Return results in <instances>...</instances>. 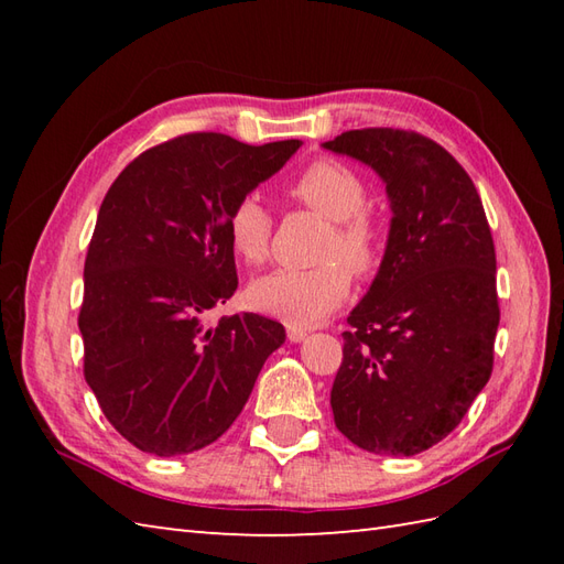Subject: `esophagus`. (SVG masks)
I'll return each instance as SVG.
<instances>
[{
    "label": "esophagus",
    "mask_w": 564,
    "mask_h": 564,
    "mask_svg": "<svg viewBox=\"0 0 564 564\" xmlns=\"http://www.w3.org/2000/svg\"><path fill=\"white\" fill-rule=\"evenodd\" d=\"M285 334H289V341H293V344H297V341H303L305 337H307V329H303V327H289L285 329Z\"/></svg>",
    "instance_id": "esophagus-1"
}]
</instances>
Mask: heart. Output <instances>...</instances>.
I'll list each match as a JSON object with an SVG mask.
<instances>
[{
	"instance_id": "heart-1",
	"label": "heart",
	"mask_w": 564,
	"mask_h": 564,
	"mask_svg": "<svg viewBox=\"0 0 564 564\" xmlns=\"http://www.w3.org/2000/svg\"><path fill=\"white\" fill-rule=\"evenodd\" d=\"M289 196L329 220L322 239V263L310 269H279L251 283L249 303L261 313L310 327L334 313L358 279L376 273L382 259V225L366 208L364 176L339 160H315L289 184ZM227 237L235 254L259 267L269 259L273 215L257 194L239 196L227 210Z\"/></svg>"
}]
</instances>
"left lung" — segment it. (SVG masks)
Returning a JSON list of instances; mask_svg holds the SVG:
<instances>
[{
	"label": "left lung",
	"mask_w": 564,
	"mask_h": 564,
	"mask_svg": "<svg viewBox=\"0 0 564 564\" xmlns=\"http://www.w3.org/2000/svg\"><path fill=\"white\" fill-rule=\"evenodd\" d=\"M325 148L373 166L392 203L380 271L341 334L334 424L368 453H422L463 422L492 376V230L473 178L416 130H346Z\"/></svg>",
	"instance_id": "1"
}]
</instances>
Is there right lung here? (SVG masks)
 <instances>
[{
	"label": "right lung",
	"instance_id": "1",
	"mask_svg": "<svg viewBox=\"0 0 564 564\" xmlns=\"http://www.w3.org/2000/svg\"><path fill=\"white\" fill-rule=\"evenodd\" d=\"M301 145L186 133L138 154L106 194L84 261V380L135 448L170 458L218 441L285 341L275 319L206 315L237 291L227 210Z\"/></svg>",
	"mask_w": 564,
	"mask_h": 564
}]
</instances>
